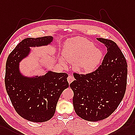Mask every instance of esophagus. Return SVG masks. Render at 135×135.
Listing matches in <instances>:
<instances>
[{
	"label": "esophagus",
	"mask_w": 135,
	"mask_h": 135,
	"mask_svg": "<svg viewBox=\"0 0 135 135\" xmlns=\"http://www.w3.org/2000/svg\"><path fill=\"white\" fill-rule=\"evenodd\" d=\"M74 80V77L73 76V75H69L68 77V81L69 83L70 84Z\"/></svg>",
	"instance_id": "obj_1"
}]
</instances>
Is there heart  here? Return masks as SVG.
<instances>
[{
    "label": "heart",
    "instance_id": "b5f03b06",
    "mask_svg": "<svg viewBox=\"0 0 135 135\" xmlns=\"http://www.w3.org/2000/svg\"><path fill=\"white\" fill-rule=\"evenodd\" d=\"M62 55L68 62L74 64L75 70L83 74L92 72L102 57L99 49L93 47L92 43L82 37L74 38L66 42ZM64 58H60V63L63 65L66 64Z\"/></svg>",
    "mask_w": 135,
    "mask_h": 135
}]
</instances>
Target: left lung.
<instances>
[{
  "instance_id": "left-lung-1",
  "label": "left lung",
  "mask_w": 135,
  "mask_h": 135,
  "mask_svg": "<svg viewBox=\"0 0 135 135\" xmlns=\"http://www.w3.org/2000/svg\"><path fill=\"white\" fill-rule=\"evenodd\" d=\"M107 48L101 65L86 74H73L70 84L73 91L75 113L89 121L104 120L113 113L126 90L127 64L124 55L113 41L97 38Z\"/></svg>"
}]
</instances>
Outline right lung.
<instances>
[{
	"label": "right lung",
	"mask_w": 135,
	"mask_h": 135,
	"mask_svg": "<svg viewBox=\"0 0 135 135\" xmlns=\"http://www.w3.org/2000/svg\"><path fill=\"white\" fill-rule=\"evenodd\" d=\"M51 36L22 40L9 54L6 65L5 86L11 103L23 119L45 122L54 116L61 94L69 86L68 74L49 71L42 76L27 77L19 71V62L28 55L30 47L50 44Z\"/></svg>",
	"instance_id": "1"
}]
</instances>
